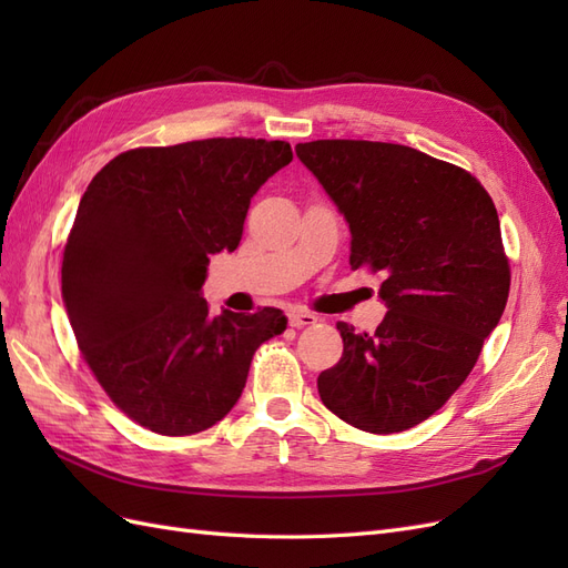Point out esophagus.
Returning <instances> with one entry per match:
<instances>
[{
	"instance_id": "1",
	"label": "esophagus",
	"mask_w": 568,
	"mask_h": 568,
	"mask_svg": "<svg viewBox=\"0 0 568 568\" xmlns=\"http://www.w3.org/2000/svg\"><path fill=\"white\" fill-rule=\"evenodd\" d=\"M315 322H317V317L313 313H307V311L288 313V326H294V329H301V326H311Z\"/></svg>"
}]
</instances>
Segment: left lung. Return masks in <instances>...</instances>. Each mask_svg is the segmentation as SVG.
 I'll return each instance as SVG.
<instances>
[{
	"mask_svg": "<svg viewBox=\"0 0 568 568\" xmlns=\"http://www.w3.org/2000/svg\"><path fill=\"white\" fill-rule=\"evenodd\" d=\"M296 156L348 222L351 267L386 277L372 336L336 324L343 355L317 376L320 398L363 432H405L448 403L505 313L495 203L467 170L403 144L317 140Z\"/></svg>",
	"mask_w": 568,
	"mask_h": 568,
	"instance_id": "1",
	"label": "left lung"
}]
</instances>
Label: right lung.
<instances>
[{"label": "right lung", "mask_w": 568, "mask_h": 568, "mask_svg": "<svg viewBox=\"0 0 568 568\" xmlns=\"http://www.w3.org/2000/svg\"><path fill=\"white\" fill-rule=\"evenodd\" d=\"M294 153L215 136L120 153L82 194L61 294L84 363L130 419L192 436L242 398L253 353L286 329L277 307L209 313L211 255L242 242L253 194Z\"/></svg>", "instance_id": "right-lung-1"}]
</instances>
